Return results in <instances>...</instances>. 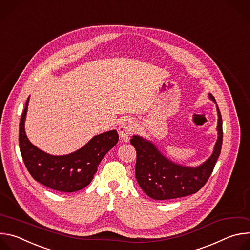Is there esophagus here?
Returning <instances> with one entry per match:
<instances>
[{"label":"esophagus","instance_id":"1","mask_svg":"<svg viewBox=\"0 0 250 250\" xmlns=\"http://www.w3.org/2000/svg\"><path fill=\"white\" fill-rule=\"evenodd\" d=\"M118 130L121 139L124 141H128L130 134L134 130V124L130 120H125L121 123Z\"/></svg>","mask_w":250,"mask_h":250}]
</instances>
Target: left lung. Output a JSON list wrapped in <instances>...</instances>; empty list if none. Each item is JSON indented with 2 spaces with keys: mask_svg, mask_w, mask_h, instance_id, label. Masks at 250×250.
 Instances as JSON below:
<instances>
[{
  "mask_svg": "<svg viewBox=\"0 0 250 250\" xmlns=\"http://www.w3.org/2000/svg\"><path fill=\"white\" fill-rule=\"evenodd\" d=\"M216 104L218 138L210 156L197 166H186L166 157L149 139L133 134L130 144L136 150L135 178L138 185L153 200H170L197 193L208 181L220 156L223 144V121Z\"/></svg>",
  "mask_w": 250,
  "mask_h": 250,
  "instance_id": "obj_1",
  "label": "left lung"
}]
</instances>
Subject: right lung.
<instances>
[{
    "label": "right lung",
    "mask_w": 250,
    "mask_h": 250,
    "mask_svg": "<svg viewBox=\"0 0 250 250\" xmlns=\"http://www.w3.org/2000/svg\"><path fill=\"white\" fill-rule=\"evenodd\" d=\"M29 97L20 123V149L26 169L35 181L59 192L72 193L88 186L98 165L119 141L116 129L95 135L81 148L64 155L49 154L33 146L26 136L24 123Z\"/></svg>",
    "instance_id": "1"
}]
</instances>
